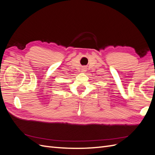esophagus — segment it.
<instances>
[{
	"label": "esophagus",
	"instance_id": "34e87169",
	"mask_svg": "<svg viewBox=\"0 0 155 155\" xmlns=\"http://www.w3.org/2000/svg\"><path fill=\"white\" fill-rule=\"evenodd\" d=\"M82 71H84H84H86V70H85V68H82Z\"/></svg>",
	"mask_w": 155,
	"mask_h": 155
}]
</instances>
